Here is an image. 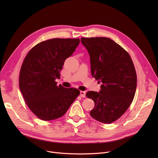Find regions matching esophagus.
<instances>
[{"label": "esophagus", "mask_w": 158, "mask_h": 158, "mask_svg": "<svg viewBox=\"0 0 158 158\" xmlns=\"http://www.w3.org/2000/svg\"><path fill=\"white\" fill-rule=\"evenodd\" d=\"M80 96L82 98H85L86 97V92L84 91H80Z\"/></svg>", "instance_id": "esophagus-1"}]
</instances>
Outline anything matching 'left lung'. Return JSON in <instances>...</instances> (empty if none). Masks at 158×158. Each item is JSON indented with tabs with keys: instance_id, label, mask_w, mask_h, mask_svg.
Returning a JSON list of instances; mask_svg holds the SVG:
<instances>
[{
	"instance_id": "obj_1",
	"label": "left lung",
	"mask_w": 158,
	"mask_h": 158,
	"mask_svg": "<svg viewBox=\"0 0 158 158\" xmlns=\"http://www.w3.org/2000/svg\"><path fill=\"white\" fill-rule=\"evenodd\" d=\"M81 41L89 55L92 76L102 82L100 92L86 94L95 102L90 115L111 123L126 111L134 98L137 76L133 62L126 50L110 38H81Z\"/></svg>"
}]
</instances>
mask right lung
Masks as SVG:
<instances>
[{"label":"right lung","instance_id":"add662e5","mask_svg":"<svg viewBox=\"0 0 158 158\" xmlns=\"http://www.w3.org/2000/svg\"><path fill=\"white\" fill-rule=\"evenodd\" d=\"M80 40L53 38L32 48L21 66L19 86L29 108L40 119L61 117L80 94L76 88L57 85L64 61L72 55Z\"/></svg>","mask_w":158,"mask_h":158}]
</instances>
